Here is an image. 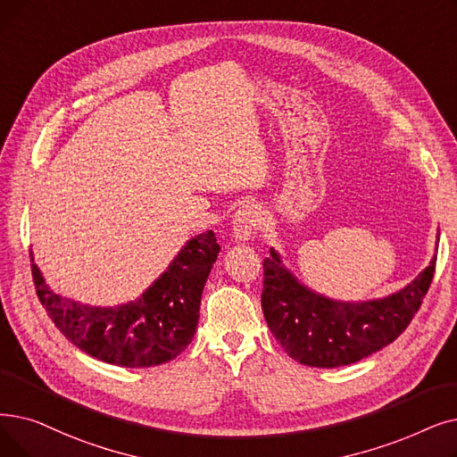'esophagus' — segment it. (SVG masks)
Segmentation results:
<instances>
[{
  "label": "esophagus",
  "instance_id": "esophagus-1",
  "mask_svg": "<svg viewBox=\"0 0 457 457\" xmlns=\"http://www.w3.org/2000/svg\"><path fill=\"white\" fill-rule=\"evenodd\" d=\"M260 226H262V209L260 207L253 204H246V205L239 207V211L235 212V218H233L235 241H239V243L250 241L252 235Z\"/></svg>",
  "mask_w": 457,
  "mask_h": 457
}]
</instances>
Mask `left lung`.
Here are the masks:
<instances>
[{
  "instance_id": "obj_1",
  "label": "left lung",
  "mask_w": 457,
  "mask_h": 457,
  "mask_svg": "<svg viewBox=\"0 0 457 457\" xmlns=\"http://www.w3.org/2000/svg\"><path fill=\"white\" fill-rule=\"evenodd\" d=\"M437 253L414 280L381 299L338 301L301 282L286 267L280 252L270 248V257L263 262L265 321L276 342L304 366L340 368L359 362L407 328L429 289Z\"/></svg>"
}]
</instances>
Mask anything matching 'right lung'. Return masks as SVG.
I'll use <instances>...</instances> for the list:
<instances>
[{
	"label": "right lung",
	"instance_id": "1",
	"mask_svg": "<svg viewBox=\"0 0 457 457\" xmlns=\"http://www.w3.org/2000/svg\"><path fill=\"white\" fill-rule=\"evenodd\" d=\"M218 252L211 229L194 235L137 299L117 306H91L55 293L33 252L31 272L54 325L78 349L113 366L151 368L173 361L192 342Z\"/></svg>",
	"mask_w": 457,
	"mask_h": 457
}]
</instances>
